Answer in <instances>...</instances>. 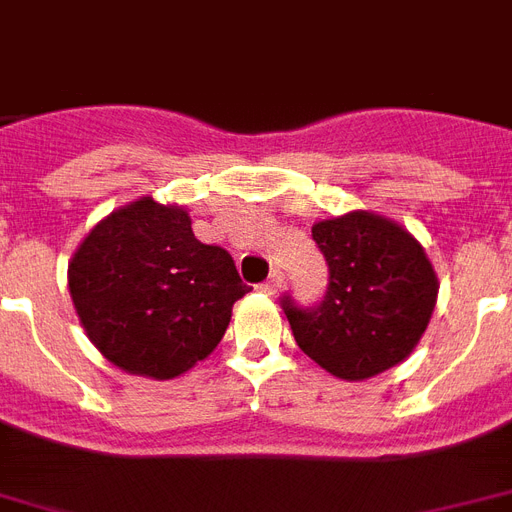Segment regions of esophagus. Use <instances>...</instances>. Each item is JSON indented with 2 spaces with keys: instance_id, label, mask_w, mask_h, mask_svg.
I'll return each instance as SVG.
<instances>
[{
  "instance_id": "34e87169",
  "label": "esophagus",
  "mask_w": 512,
  "mask_h": 512,
  "mask_svg": "<svg viewBox=\"0 0 512 512\" xmlns=\"http://www.w3.org/2000/svg\"><path fill=\"white\" fill-rule=\"evenodd\" d=\"M281 284H284V273L273 271L271 276H268V279H265L263 284H260V289H263L265 295H276V292H279V289H281Z\"/></svg>"
}]
</instances>
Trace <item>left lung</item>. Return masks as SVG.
Masks as SVG:
<instances>
[{
	"instance_id": "obj_1",
	"label": "left lung",
	"mask_w": 512,
	"mask_h": 512,
	"mask_svg": "<svg viewBox=\"0 0 512 512\" xmlns=\"http://www.w3.org/2000/svg\"><path fill=\"white\" fill-rule=\"evenodd\" d=\"M311 233L329 265L327 295L313 308L281 300L300 350L350 382L401 364L425 335L438 297L420 241L364 209L321 220Z\"/></svg>"
}]
</instances>
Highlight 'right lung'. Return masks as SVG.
<instances>
[{"label": "right lung", "mask_w": 512, "mask_h": 512, "mask_svg": "<svg viewBox=\"0 0 512 512\" xmlns=\"http://www.w3.org/2000/svg\"><path fill=\"white\" fill-rule=\"evenodd\" d=\"M68 289L92 345L124 372L154 380L204 361L249 292L233 257L193 236L183 207L151 196L114 209L84 236Z\"/></svg>", "instance_id": "1"}]
</instances>
